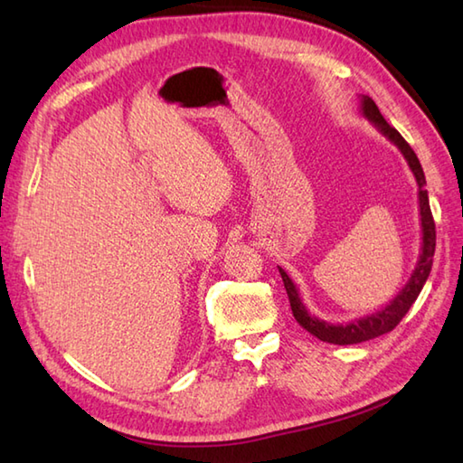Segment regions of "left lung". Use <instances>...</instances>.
<instances>
[{
  "label": "left lung",
  "instance_id": "8db88e82",
  "mask_svg": "<svg viewBox=\"0 0 463 463\" xmlns=\"http://www.w3.org/2000/svg\"><path fill=\"white\" fill-rule=\"evenodd\" d=\"M360 111L383 137H386L390 143H394L398 146L400 153L404 155V159L408 161L410 171L416 176L420 224H421V249H420L416 269H414V272H411L408 282L404 284V288H402L383 308L376 310L373 314H368V317L350 320L346 324H330V322L320 320L318 317L310 314L308 308L304 307L297 284L292 282L287 270L279 267L284 288H287L288 300H290V308H292V314H294V318H297V322L304 330H308L312 336H317L318 340L330 342V344H340V346H346V344L366 342L372 338H378V336H382V334H386L390 330H394L400 324V320L406 317V312L410 310L411 304H414L416 298L420 297L421 288H424V284H426V280L430 277V270H431V262H434V250H436V224H434V216H431V211H430L424 169H421L416 153L411 151V146L406 143L404 137H402L394 129V127H390L388 121L383 119L376 103H373L368 95H362Z\"/></svg>",
  "mask_w": 463,
  "mask_h": 463
}]
</instances>
